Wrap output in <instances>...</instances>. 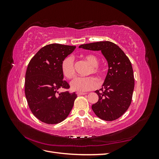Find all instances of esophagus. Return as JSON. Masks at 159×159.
I'll list each match as a JSON object with an SVG mask.
<instances>
[{"label":"esophagus","mask_w":159,"mask_h":159,"mask_svg":"<svg viewBox=\"0 0 159 159\" xmlns=\"http://www.w3.org/2000/svg\"><path fill=\"white\" fill-rule=\"evenodd\" d=\"M87 94L86 93H84V92H77V95H85Z\"/></svg>","instance_id":"34e87169"}]
</instances>
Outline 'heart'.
Masks as SVG:
<instances>
[{"instance_id": "1", "label": "heart", "mask_w": 159, "mask_h": 159, "mask_svg": "<svg viewBox=\"0 0 159 159\" xmlns=\"http://www.w3.org/2000/svg\"><path fill=\"white\" fill-rule=\"evenodd\" d=\"M91 68L89 74H94L97 75H100L102 73V70L99 67V59L94 54H86L84 56ZM61 73L66 78L71 79L74 78L75 74L74 68V60L73 57L68 56L63 60L61 65ZM98 81L93 76L88 77H78L72 80L70 83L71 88L73 91L78 92H84L95 89L98 86Z\"/></svg>"}]
</instances>
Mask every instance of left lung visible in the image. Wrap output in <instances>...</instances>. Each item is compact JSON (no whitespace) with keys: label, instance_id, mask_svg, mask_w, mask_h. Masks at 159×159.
<instances>
[{"label":"left lung","instance_id":"left-lung-1","mask_svg":"<svg viewBox=\"0 0 159 159\" xmlns=\"http://www.w3.org/2000/svg\"><path fill=\"white\" fill-rule=\"evenodd\" d=\"M79 48L101 51L108 63L102 88L95 91L99 99L91 106L93 112L105 121L119 118L128 109L132 100L134 80L131 61L117 45L109 41L89 43Z\"/></svg>","mask_w":159,"mask_h":159}]
</instances>
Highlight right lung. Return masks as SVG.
<instances>
[{
	"mask_svg": "<svg viewBox=\"0 0 159 159\" xmlns=\"http://www.w3.org/2000/svg\"><path fill=\"white\" fill-rule=\"evenodd\" d=\"M75 46L52 44L38 51L28 64L25 75V95L32 113L47 124L59 123L68 116L77 98L75 93L58 92L68 89L63 80L62 61Z\"/></svg>",
	"mask_w": 159,
	"mask_h": 159,
	"instance_id": "1",
	"label": "right lung"
}]
</instances>
